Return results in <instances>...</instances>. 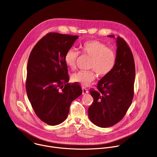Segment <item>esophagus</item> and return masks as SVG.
<instances>
[{
  "label": "esophagus",
  "mask_w": 157,
  "mask_h": 157,
  "mask_svg": "<svg viewBox=\"0 0 157 157\" xmlns=\"http://www.w3.org/2000/svg\"><path fill=\"white\" fill-rule=\"evenodd\" d=\"M82 94H83V95L87 94L89 93V91H87V89H86L85 87H82Z\"/></svg>",
  "instance_id": "34e87169"
}]
</instances>
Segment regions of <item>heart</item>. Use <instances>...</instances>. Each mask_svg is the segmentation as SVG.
<instances>
[{
    "instance_id": "b5f03b06",
    "label": "heart",
    "mask_w": 157,
    "mask_h": 157,
    "mask_svg": "<svg viewBox=\"0 0 157 157\" xmlns=\"http://www.w3.org/2000/svg\"><path fill=\"white\" fill-rule=\"evenodd\" d=\"M82 53L91 58L89 64L90 71H80L71 76V81L82 86H87L96 78V74L104 76L113 70L116 63V53L105 44L97 40L88 41L84 43L81 47ZM79 56L78 51L73 48L66 52L64 61L66 66L70 70L76 68Z\"/></svg>"
}]
</instances>
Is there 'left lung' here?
Segmentation results:
<instances>
[{
  "label": "left lung",
  "mask_w": 157,
  "mask_h": 157,
  "mask_svg": "<svg viewBox=\"0 0 157 157\" xmlns=\"http://www.w3.org/2000/svg\"><path fill=\"white\" fill-rule=\"evenodd\" d=\"M108 37L115 38L114 35ZM116 40V63L113 70L98 83V91H90L94 99L88 116L96 125L106 128L119 122L125 116L133 98L136 68L133 56L127 43Z\"/></svg>",
  "instance_id": "1"
}]
</instances>
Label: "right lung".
Here are the masks:
<instances>
[{
	"instance_id": "1",
	"label": "right lung",
	"mask_w": 157,
	"mask_h": 157,
	"mask_svg": "<svg viewBox=\"0 0 157 157\" xmlns=\"http://www.w3.org/2000/svg\"><path fill=\"white\" fill-rule=\"evenodd\" d=\"M78 36L50 33L33 47L27 64L26 91L36 116L50 125L68 117L73 101L82 93L77 84H70L64 55Z\"/></svg>"
}]
</instances>
